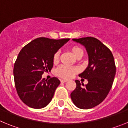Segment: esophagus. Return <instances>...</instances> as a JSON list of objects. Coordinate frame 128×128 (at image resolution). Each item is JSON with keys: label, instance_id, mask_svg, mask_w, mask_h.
Segmentation results:
<instances>
[{"label": "esophagus", "instance_id": "obj_1", "mask_svg": "<svg viewBox=\"0 0 128 128\" xmlns=\"http://www.w3.org/2000/svg\"><path fill=\"white\" fill-rule=\"evenodd\" d=\"M67 81H68V80H61V82H67Z\"/></svg>", "mask_w": 128, "mask_h": 128}]
</instances>
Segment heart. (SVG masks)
Here are the masks:
<instances>
[{
	"label": "heart",
	"instance_id": "b5f03b06",
	"mask_svg": "<svg viewBox=\"0 0 128 128\" xmlns=\"http://www.w3.org/2000/svg\"><path fill=\"white\" fill-rule=\"evenodd\" d=\"M72 52L75 57H76L78 54H83V51L81 48L79 47H73L71 48ZM59 60V52H56L54 54L53 61L54 62H57ZM80 71L79 68L77 66H66V65H61L59 66L56 70V75L58 76L59 77H61L62 78L65 79H68V78H72L74 75L77 74Z\"/></svg>",
	"mask_w": 128,
	"mask_h": 128
}]
</instances>
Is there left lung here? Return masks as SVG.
Here are the masks:
<instances>
[{"label": "left lung", "mask_w": 128, "mask_h": 128, "mask_svg": "<svg viewBox=\"0 0 128 128\" xmlns=\"http://www.w3.org/2000/svg\"><path fill=\"white\" fill-rule=\"evenodd\" d=\"M86 48L88 64L79 76L88 80V84L76 80V88L70 94L72 102L81 109H90L102 102L112 86L116 72L114 56L108 47L93 37L72 39Z\"/></svg>", "instance_id": "8db88e82"}]
</instances>
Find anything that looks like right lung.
Instances as JSON below:
<instances>
[{
	"mask_svg": "<svg viewBox=\"0 0 128 128\" xmlns=\"http://www.w3.org/2000/svg\"><path fill=\"white\" fill-rule=\"evenodd\" d=\"M69 40L41 37L20 50L14 63L13 75L18 95L26 105L40 109L51 101L60 81L56 77L47 80L42 76L51 70L54 54Z\"/></svg>",
	"mask_w": 128,
	"mask_h": 128,
	"instance_id": "obj_1",
	"label": "right lung"
}]
</instances>
